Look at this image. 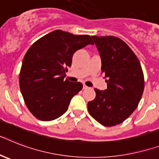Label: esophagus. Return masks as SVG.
I'll use <instances>...</instances> for the list:
<instances>
[{
    "label": "esophagus",
    "instance_id": "obj_1",
    "mask_svg": "<svg viewBox=\"0 0 159 159\" xmlns=\"http://www.w3.org/2000/svg\"><path fill=\"white\" fill-rule=\"evenodd\" d=\"M89 87L86 85H85V84H83V89H88Z\"/></svg>",
    "mask_w": 159,
    "mask_h": 159
}]
</instances>
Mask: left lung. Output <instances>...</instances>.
<instances>
[{
    "label": "left lung",
    "instance_id": "obj_1",
    "mask_svg": "<svg viewBox=\"0 0 159 159\" xmlns=\"http://www.w3.org/2000/svg\"><path fill=\"white\" fill-rule=\"evenodd\" d=\"M101 58V70L107 89H95V98L88 102L89 113L105 126L122 123L133 113L142 97L144 79L135 53L118 37H92Z\"/></svg>",
    "mask_w": 159,
    "mask_h": 159
}]
</instances>
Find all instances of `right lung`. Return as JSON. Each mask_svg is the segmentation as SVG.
Segmentation results:
<instances>
[{"label": "right lung", "mask_w": 159, "mask_h": 159, "mask_svg": "<svg viewBox=\"0 0 159 159\" xmlns=\"http://www.w3.org/2000/svg\"><path fill=\"white\" fill-rule=\"evenodd\" d=\"M91 44L89 35L53 31L30 46L19 73V87L32 114L42 121L63 115L72 98L82 89L81 82L65 79L72 58L77 50Z\"/></svg>", "instance_id": "obj_1"}]
</instances>
